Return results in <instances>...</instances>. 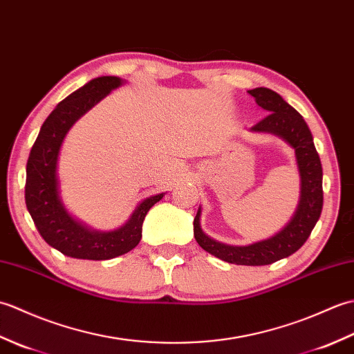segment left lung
Instances as JSON below:
<instances>
[{"instance_id":"8db88e82","label":"left lung","mask_w":354,"mask_h":354,"mask_svg":"<svg viewBox=\"0 0 354 354\" xmlns=\"http://www.w3.org/2000/svg\"><path fill=\"white\" fill-rule=\"evenodd\" d=\"M255 103L269 114L252 126L255 132H270L286 140L295 149L299 176H301V198L295 216L286 227L268 240L250 246H230L216 242L204 234L199 225L201 209L193 221L194 239L202 250L223 261L245 266L270 265L277 260L297 252L309 239L322 212V167L319 155L315 149L309 126L299 112L283 100L280 94L268 88H255L248 91Z\"/></svg>"}]
</instances>
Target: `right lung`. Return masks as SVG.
I'll return each mask as SVG.
<instances>
[{"label":"right lung","mask_w":354,"mask_h":354,"mask_svg":"<svg viewBox=\"0 0 354 354\" xmlns=\"http://www.w3.org/2000/svg\"><path fill=\"white\" fill-rule=\"evenodd\" d=\"M122 79L103 76L88 82L57 104L45 120L30 150L26 178V205L42 239L57 251L74 259L109 260L129 252L141 240L142 221L164 194L147 198L122 228L111 232L89 231L65 212L57 192L56 165L62 141L70 127Z\"/></svg>","instance_id":"obj_1"}]
</instances>
